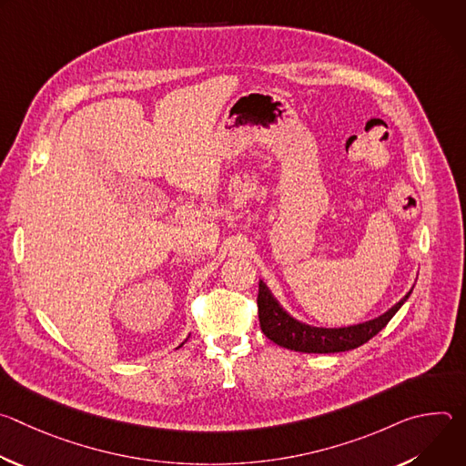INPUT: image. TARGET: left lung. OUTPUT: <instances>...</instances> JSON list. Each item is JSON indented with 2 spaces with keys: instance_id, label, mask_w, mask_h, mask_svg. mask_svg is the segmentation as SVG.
Listing matches in <instances>:
<instances>
[{
  "instance_id": "obj_1",
  "label": "left lung",
  "mask_w": 466,
  "mask_h": 466,
  "mask_svg": "<svg viewBox=\"0 0 466 466\" xmlns=\"http://www.w3.org/2000/svg\"><path fill=\"white\" fill-rule=\"evenodd\" d=\"M413 288L398 300L392 308L383 311L381 315L358 322L352 326H339V328H324L313 326L304 320L293 317L273 295L269 286L259 280L258 291V315L259 326L265 336L273 343L295 350V352H308V354H334L345 352L361 347L369 339H372L381 328L392 319V315L402 308V304L410 299Z\"/></svg>"
}]
</instances>
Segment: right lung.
Returning <instances> with one entry per match:
<instances>
[{
  "instance_id": "right-lung-1",
  "label": "right lung",
  "mask_w": 466,
  "mask_h": 466,
  "mask_svg": "<svg viewBox=\"0 0 466 466\" xmlns=\"http://www.w3.org/2000/svg\"><path fill=\"white\" fill-rule=\"evenodd\" d=\"M182 345H184V343H182ZM182 345H180V347H182Z\"/></svg>"
}]
</instances>
